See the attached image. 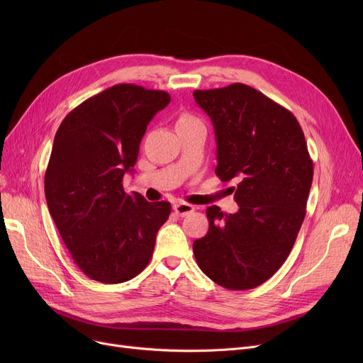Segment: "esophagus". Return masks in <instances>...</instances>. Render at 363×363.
<instances>
[{"mask_svg":"<svg viewBox=\"0 0 363 363\" xmlns=\"http://www.w3.org/2000/svg\"><path fill=\"white\" fill-rule=\"evenodd\" d=\"M174 212H175L178 216H186V215L194 212V206L188 204V203H177V204L174 206Z\"/></svg>","mask_w":363,"mask_h":363,"instance_id":"1","label":"esophagus"}]
</instances>
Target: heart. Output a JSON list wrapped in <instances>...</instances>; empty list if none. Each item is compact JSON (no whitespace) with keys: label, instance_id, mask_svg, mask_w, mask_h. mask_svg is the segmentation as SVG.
I'll return each mask as SVG.
<instances>
[{"label":"heart","instance_id":"obj_1","mask_svg":"<svg viewBox=\"0 0 363 363\" xmlns=\"http://www.w3.org/2000/svg\"><path fill=\"white\" fill-rule=\"evenodd\" d=\"M193 119H196V118L189 116V114H182V116L179 118V121H193Z\"/></svg>","mask_w":363,"mask_h":363}]
</instances>
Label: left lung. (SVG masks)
<instances>
[{"instance_id":"obj_1","label":"left lung","mask_w":363,"mask_h":363,"mask_svg":"<svg viewBox=\"0 0 363 363\" xmlns=\"http://www.w3.org/2000/svg\"><path fill=\"white\" fill-rule=\"evenodd\" d=\"M216 135L215 169L234 179L237 213L207 207L208 231L193 244L200 269L228 290L268 281L289 257L306 215L313 163L294 114L260 91L233 84L193 92Z\"/></svg>"}]
</instances>
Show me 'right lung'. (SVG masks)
I'll return each instance as SVG.
<instances>
[{"instance_id":"add662e5","label":"right lung","mask_w":363,"mask_h":363,"mask_svg":"<svg viewBox=\"0 0 363 363\" xmlns=\"http://www.w3.org/2000/svg\"><path fill=\"white\" fill-rule=\"evenodd\" d=\"M170 103L164 91L119 84L73 108L57 129L45 172L50 215L91 279L121 284L148 264L170 203L126 194L147 125Z\"/></svg>"}]
</instances>
